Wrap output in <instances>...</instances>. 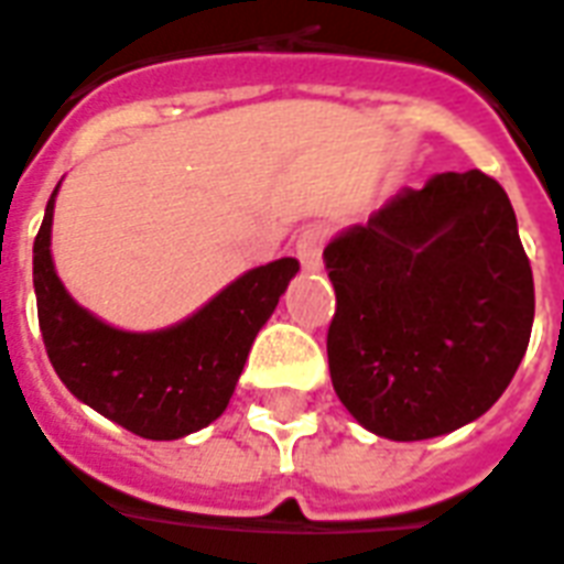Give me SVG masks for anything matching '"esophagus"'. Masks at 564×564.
<instances>
[{
  "label": "esophagus",
  "instance_id": "34e87169",
  "mask_svg": "<svg viewBox=\"0 0 564 564\" xmlns=\"http://www.w3.org/2000/svg\"><path fill=\"white\" fill-rule=\"evenodd\" d=\"M325 236L328 230L322 225L307 227L304 234L299 236V242H295V253H299L301 265L307 269V272H316L322 265V248H325Z\"/></svg>",
  "mask_w": 564,
  "mask_h": 564
}]
</instances>
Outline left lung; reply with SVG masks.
Returning <instances> with one entry per match:
<instances>
[{
    "label": "left lung",
    "instance_id": "obj_1",
    "mask_svg": "<svg viewBox=\"0 0 564 564\" xmlns=\"http://www.w3.org/2000/svg\"><path fill=\"white\" fill-rule=\"evenodd\" d=\"M330 381L372 435L425 441L479 420L530 346L535 290L497 180L446 171L325 248Z\"/></svg>",
    "mask_w": 564,
    "mask_h": 564
}]
</instances>
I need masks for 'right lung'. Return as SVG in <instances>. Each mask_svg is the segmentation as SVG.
I'll list each match as a JSON object with an SVG mask.
<instances>
[{"instance_id": "add662e5", "label": "right lung", "mask_w": 564, "mask_h": 564, "mask_svg": "<svg viewBox=\"0 0 564 564\" xmlns=\"http://www.w3.org/2000/svg\"><path fill=\"white\" fill-rule=\"evenodd\" d=\"M62 186V183H58ZM55 186L34 239V295L50 364L73 397L148 441H177L225 414L245 360L290 281L295 257L257 265L188 319L115 328L85 311L53 263Z\"/></svg>"}]
</instances>
